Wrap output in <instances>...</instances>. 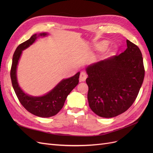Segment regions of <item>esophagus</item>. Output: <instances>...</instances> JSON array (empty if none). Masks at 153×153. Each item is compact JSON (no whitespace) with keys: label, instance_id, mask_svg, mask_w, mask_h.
Listing matches in <instances>:
<instances>
[{"label":"esophagus","instance_id":"1","mask_svg":"<svg viewBox=\"0 0 153 153\" xmlns=\"http://www.w3.org/2000/svg\"><path fill=\"white\" fill-rule=\"evenodd\" d=\"M87 78V75L86 73L84 72H82L80 75V78H79V80L80 82H84L85 80V79Z\"/></svg>","mask_w":153,"mask_h":153}]
</instances>
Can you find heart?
<instances>
[{"label": "heart", "instance_id": "1", "mask_svg": "<svg viewBox=\"0 0 153 153\" xmlns=\"http://www.w3.org/2000/svg\"><path fill=\"white\" fill-rule=\"evenodd\" d=\"M104 45H105V43H103L102 44H101V45H100V47H99V48H102V47H103V46H104Z\"/></svg>", "mask_w": 153, "mask_h": 153}]
</instances>
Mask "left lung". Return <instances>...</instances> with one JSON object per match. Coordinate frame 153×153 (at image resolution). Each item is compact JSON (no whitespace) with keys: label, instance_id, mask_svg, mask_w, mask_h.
<instances>
[{"label":"left lung","instance_id":"8db88e82","mask_svg":"<svg viewBox=\"0 0 153 153\" xmlns=\"http://www.w3.org/2000/svg\"><path fill=\"white\" fill-rule=\"evenodd\" d=\"M126 43V50L120 55L86 68L88 102L100 117H114L126 112L143 83L145 69L140 50L128 39Z\"/></svg>","mask_w":153,"mask_h":153}]
</instances>
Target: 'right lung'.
Instances as JSON below:
<instances>
[{
	"instance_id": "right-lung-1",
	"label": "right lung",
	"mask_w": 153,
	"mask_h": 153,
	"mask_svg": "<svg viewBox=\"0 0 153 153\" xmlns=\"http://www.w3.org/2000/svg\"><path fill=\"white\" fill-rule=\"evenodd\" d=\"M47 35V33L35 34L30 39L18 45L13 54L10 72L12 85L20 103L28 112L41 117L53 116L62 109L67 96L78 85L80 76V72H78L73 76L62 80L52 91L43 96H29L21 89L16 78V68L22 51L28 48L38 37Z\"/></svg>"
}]
</instances>
